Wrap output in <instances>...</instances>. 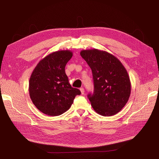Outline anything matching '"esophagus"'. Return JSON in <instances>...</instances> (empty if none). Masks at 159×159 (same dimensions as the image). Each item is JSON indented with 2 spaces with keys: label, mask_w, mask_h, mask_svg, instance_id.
I'll return each mask as SVG.
<instances>
[{
  "label": "esophagus",
  "mask_w": 159,
  "mask_h": 159,
  "mask_svg": "<svg viewBox=\"0 0 159 159\" xmlns=\"http://www.w3.org/2000/svg\"><path fill=\"white\" fill-rule=\"evenodd\" d=\"M80 92H81L82 95H84V88H80Z\"/></svg>",
  "instance_id": "1"
}]
</instances>
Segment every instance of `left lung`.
<instances>
[{"label": "left lung", "mask_w": 159, "mask_h": 159, "mask_svg": "<svg viewBox=\"0 0 159 159\" xmlns=\"http://www.w3.org/2000/svg\"><path fill=\"white\" fill-rule=\"evenodd\" d=\"M81 57L92 71L94 92L88 95L93 110L109 116L119 113L131 93L128 73L113 55L97 49L82 50Z\"/></svg>", "instance_id": "8db88e82"}]
</instances>
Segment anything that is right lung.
I'll use <instances>...</instances> for the list:
<instances>
[{"mask_svg": "<svg viewBox=\"0 0 159 159\" xmlns=\"http://www.w3.org/2000/svg\"><path fill=\"white\" fill-rule=\"evenodd\" d=\"M73 56L70 50L49 54L37 64L29 81V93L37 109L49 116H58L68 111L79 89L72 88L65 73V66Z\"/></svg>", "mask_w": 159, "mask_h": 159, "instance_id": "1", "label": "right lung"}]
</instances>
